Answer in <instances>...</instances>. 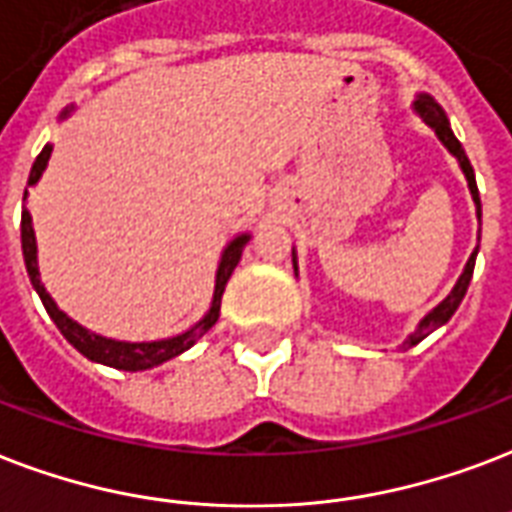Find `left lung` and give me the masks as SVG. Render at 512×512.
I'll return each instance as SVG.
<instances>
[{
    "label": "left lung",
    "instance_id": "8db88e82",
    "mask_svg": "<svg viewBox=\"0 0 512 512\" xmlns=\"http://www.w3.org/2000/svg\"><path fill=\"white\" fill-rule=\"evenodd\" d=\"M413 112L427 123L432 131H435V136L440 139V144L446 147L451 155L456 158V163H459V169H462L464 179H467V187H470V195H473V204H475V217H478V222H481V195H478V185H475V171L473 166H470V161H467V152H464V147L459 144V139L454 136V131H451V123H448V115L443 112V107H440L438 101L432 99L429 93H419L416 99H413ZM475 257H478V247L473 249V255H470V260H467V265H464L462 276L456 279L454 290L448 292L446 298L440 300L438 306L432 308V311H427L424 317L419 319V325H416V330H413L411 335H408V346H416L419 341H424L429 333H435L438 327H443L448 322V319L454 317V311L459 308V303H462L464 292H467V287H470V279H473V271H475ZM292 268H295V276H298V252L292 249Z\"/></svg>",
    "mask_w": 512,
    "mask_h": 512
}]
</instances>
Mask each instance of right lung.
<instances>
[{"label":"right lung","mask_w":512,"mask_h":512,"mask_svg":"<svg viewBox=\"0 0 512 512\" xmlns=\"http://www.w3.org/2000/svg\"><path fill=\"white\" fill-rule=\"evenodd\" d=\"M74 112L72 107H66L61 112V120ZM50 155H53V144H45L42 152L37 155V161L31 166L29 174V187L37 185L42 171L48 169ZM26 201H29V190H23V212H21V247H23V263H26V271H29L31 287L37 290L42 306L50 314V319L56 322V327L61 330L66 341L72 343L74 349L80 351L83 357H88L91 362H99V365H107V368L115 370H150L158 368L163 362L174 360L179 357L182 351H187L190 346H195V341H201L209 330L214 327V322L220 319V303H222V292H225V284H228L230 273L233 268L239 265L241 252L249 244V233H239L225 244L220 255V263H217V273H214V295L212 303H209V311L204 317L198 319L195 325H190L187 330L177 335H169V338H158V341H117V338H107V335H99L83 327L77 319H72L69 314H64L58 303L50 298V292L45 290V284L39 279V263H37V236H34V225H31V214L26 209Z\"/></svg>","instance_id":"obj_1"}]
</instances>
